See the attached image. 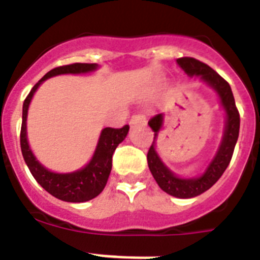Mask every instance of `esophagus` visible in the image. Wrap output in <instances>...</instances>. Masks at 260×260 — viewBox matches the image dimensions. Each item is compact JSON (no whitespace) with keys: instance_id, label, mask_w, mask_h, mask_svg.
<instances>
[{"instance_id":"obj_1","label":"esophagus","mask_w":260,"mask_h":260,"mask_svg":"<svg viewBox=\"0 0 260 260\" xmlns=\"http://www.w3.org/2000/svg\"><path fill=\"white\" fill-rule=\"evenodd\" d=\"M131 124L136 125V124H146V116L144 114H134L131 117Z\"/></svg>"}]
</instances>
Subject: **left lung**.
Listing matches in <instances>:
<instances>
[{"mask_svg":"<svg viewBox=\"0 0 260 260\" xmlns=\"http://www.w3.org/2000/svg\"><path fill=\"white\" fill-rule=\"evenodd\" d=\"M177 63L189 77H200L218 94L221 106L226 114L224 135H222V140L217 152L212 159V162L209 163V166L206 167L205 173L197 178L178 177L162 162V159L159 158L158 152L155 150V142L158 138V132L162 128L163 114H156L148 121V125L155 132L154 142L147 154V162H148L152 177L155 178L159 187L167 194L177 198H193L210 189L220 179L230 165L239 138L240 116L235 104L230 83L222 77H220L213 69H210L208 64L200 62L197 59L187 58V56L177 59Z\"/></svg>","mask_w":260,"mask_h":260,"instance_id":"8db88e82","label":"left lung"}]
</instances>
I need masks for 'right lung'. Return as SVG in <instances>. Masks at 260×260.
Segmentation results:
<instances>
[{
    "label": "right lung",
    "mask_w": 260,
    "mask_h": 260,
    "mask_svg": "<svg viewBox=\"0 0 260 260\" xmlns=\"http://www.w3.org/2000/svg\"><path fill=\"white\" fill-rule=\"evenodd\" d=\"M98 69L97 63H73L67 66H60L48 71L40 81H39L29 94L26 95L24 105H22V124L21 134H20V144L21 152L26 166L30 174L38 181L43 189L47 190L51 196L66 202H85L93 200L101 193L105 187L110 170H112V156L114 150L120 143L125 139L129 131V125L122 128H104L98 139L97 148L94 151L91 160L86 166L74 173L58 174L52 173L43 166L38 159L35 158L34 152L29 148L28 139H26V116L29 108L30 100L35 91L40 86V83L46 79L60 74H85Z\"/></svg>",
    "instance_id": "1"
}]
</instances>
